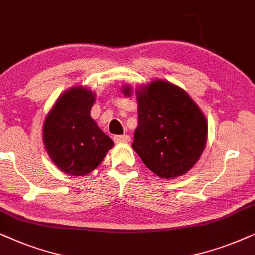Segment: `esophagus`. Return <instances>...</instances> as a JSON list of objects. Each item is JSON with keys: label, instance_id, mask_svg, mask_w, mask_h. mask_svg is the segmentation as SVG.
Here are the masks:
<instances>
[{"label": "esophagus", "instance_id": "34e87169", "mask_svg": "<svg viewBox=\"0 0 255 255\" xmlns=\"http://www.w3.org/2000/svg\"><path fill=\"white\" fill-rule=\"evenodd\" d=\"M114 141L117 143H128L130 141L129 135H115Z\"/></svg>", "mask_w": 255, "mask_h": 255}]
</instances>
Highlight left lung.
<instances>
[{"label":"left lung","mask_w":255,"mask_h":255,"mask_svg":"<svg viewBox=\"0 0 255 255\" xmlns=\"http://www.w3.org/2000/svg\"><path fill=\"white\" fill-rule=\"evenodd\" d=\"M130 97L133 87L124 85ZM138 125L131 144L145 167L158 177L170 179L196 164L208 140L204 113L183 88L156 79L135 88Z\"/></svg>","instance_id":"8db88e82"}]
</instances>
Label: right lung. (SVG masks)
<instances>
[{
    "label": "right lung",
    "instance_id": "obj_1",
    "mask_svg": "<svg viewBox=\"0 0 255 255\" xmlns=\"http://www.w3.org/2000/svg\"><path fill=\"white\" fill-rule=\"evenodd\" d=\"M96 93L73 86L60 94L43 125V143L60 171L85 176L98 168L114 142L91 117Z\"/></svg>",
    "mask_w": 255,
    "mask_h": 255
}]
</instances>
